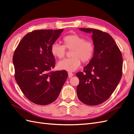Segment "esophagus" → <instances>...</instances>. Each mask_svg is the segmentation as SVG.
Returning a JSON list of instances; mask_svg holds the SVG:
<instances>
[{
  "instance_id": "34e87169",
  "label": "esophagus",
  "mask_w": 134,
  "mask_h": 134,
  "mask_svg": "<svg viewBox=\"0 0 134 134\" xmlns=\"http://www.w3.org/2000/svg\"><path fill=\"white\" fill-rule=\"evenodd\" d=\"M68 77H71L74 75V74L72 72H68Z\"/></svg>"
}]
</instances>
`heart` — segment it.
<instances>
[{
	"label": "heart",
	"instance_id": "1",
	"mask_svg": "<svg viewBox=\"0 0 134 134\" xmlns=\"http://www.w3.org/2000/svg\"><path fill=\"white\" fill-rule=\"evenodd\" d=\"M63 44L54 43L51 46V53L53 55L62 59L66 55V49L71 50V56L58 63L59 69L68 71H74L80 67L82 60L88 63L93 58L95 45L91 40H85V38L76 33L65 36L62 39Z\"/></svg>",
	"mask_w": 134,
	"mask_h": 134
}]
</instances>
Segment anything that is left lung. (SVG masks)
I'll list each match as a JSON object with an SVG mask.
<instances>
[{"mask_svg": "<svg viewBox=\"0 0 134 134\" xmlns=\"http://www.w3.org/2000/svg\"><path fill=\"white\" fill-rule=\"evenodd\" d=\"M92 33L95 51L83 72L76 75L79 79L77 97L84 104L98 105L106 101L115 91L122 75V55L108 33L92 28H79Z\"/></svg>", "mask_w": 134, "mask_h": 134, "instance_id": "obj_1", "label": "left lung"}]
</instances>
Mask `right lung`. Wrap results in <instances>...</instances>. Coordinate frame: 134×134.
Listing matches in <instances>:
<instances>
[{"instance_id":"add662e5","label":"right lung","mask_w":134,"mask_h":134,"mask_svg":"<svg viewBox=\"0 0 134 134\" xmlns=\"http://www.w3.org/2000/svg\"><path fill=\"white\" fill-rule=\"evenodd\" d=\"M63 29L36 30L27 33L15 50V78L25 96L46 105L58 98L68 77L66 71H52L55 64L51 46Z\"/></svg>"}]
</instances>
